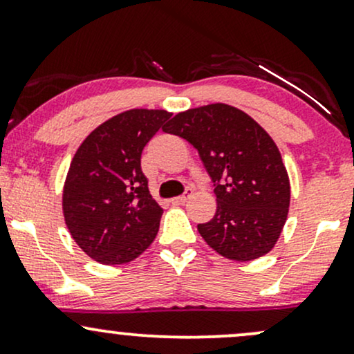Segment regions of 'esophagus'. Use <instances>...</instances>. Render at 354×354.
I'll return each instance as SVG.
<instances>
[{
	"mask_svg": "<svg viewBox=\"0 0 354 354\" xmlns=\"http://www.w3.org/2000/svg\"><path fill=\"white\" fill-rule=\"evenodd\" d=\"M191 194H193V189H191V188H186L185 194H181V196H176V198H173L171 203H173V205H185V203L188 201L189 198H191Z\"/></svg>",
	"mask_w": 354,
	"mask_h": 354,
	"instance_id": "1",
	"label": "esophagus"
}]
</instances>
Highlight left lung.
Here are the masks:
<instances>
[{
    "label": "left lung",
    "mask_w": 354,
    "mask_h": 354,
    "mask_svg": "<svg viewBox=\"0 0 354 354\" xmlns=\"http://www.w3.org/2000/svg\"><path fill=\"white\" fill-rule=\"evenodd\" d=\"M200 153L214 183L216 213L198 231L216 253L251 261L270 253L290 208V178L278 146L241 109L214 103L178 113L163 128Z\"/></svg>",
    "instance_id": "obj_1"
}]
</instances>
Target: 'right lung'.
<instances>
[{
    "label": "right lung",
    "instance_id": "1",
    "mask_svg": "<svg viewBox=\"0 0 354 354\" xmlns=\"http://www.w3.org/2000/svg\"><path fill=\"white\" fill-rule=\"evenodd\" d=\"M171 118L165 109H129L104 121L73 158L63 213L73 239L101 265L138 258L160 230L163 208L141 171V153Z\"/></svg>",
    "mask_w": 354,
    "mask_h": 354
}]
</instances>
